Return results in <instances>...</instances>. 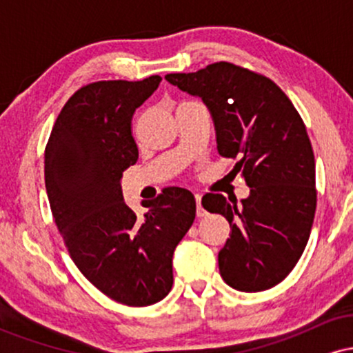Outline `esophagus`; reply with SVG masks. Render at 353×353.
Listing matches in <instances>:
<instances>
[{"mask_svg": "<svg viewBox=\"0 0 353 353\" xmlns=\"http://www.w3.org/2000/svg\"><path fill=\"white\" fill-rule=\"evenodd\" d=\"M201 199H202L201 194H196V204H197V212L196 214H197V217H204L205 216V210L201 205Z\"/></svg>", "mask_w": 353, "mask_h": 353, "instance_id": "1", "label": "esophagus"}]
</instances>
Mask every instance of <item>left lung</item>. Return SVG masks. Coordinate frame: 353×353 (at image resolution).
Segmentation results:
<instances>
[{"instance_id": "8db88e82", "label": "left lung", "mask_w": 353, "mask_h": 353, "mask_svg": "<svg viewBox=\"0 0 353 353\" xmlns=\"http://www.w3.org/2000/svg\"><path fill=\"white\" fill-rule=\"evenodd\" d=\"M165 79L208 106L219 154L237 159L234 169L250 188L239 204L222 194L202 197L205 210L230 224L219 252L222 279L242 292L277 285L301 259L317 205L314 151L301 114L274 81L225 61Z\"/></svg>"}]
</instances>
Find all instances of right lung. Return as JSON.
<instances>
[{
  "label": "right lung",
  "mask_w": 353,
  "mask_h": 353,
  "mask_svg": "<svg viewBox=\"0 0 353 353\" xmlns=\"http://www.w3.org/2000/svg\"><path fill=\"white\" fill-rule=\"evenodd\" d=\"M161 79L81 88L61 109L44 151L48 199L71 259L96 289L131 307L171 292L174 249L196 217V199L182 188H165L144 217L123 199L121 177L139 156L132 116Z\"/></svg>",
  "instance_id": "1"
}]
</instances>
